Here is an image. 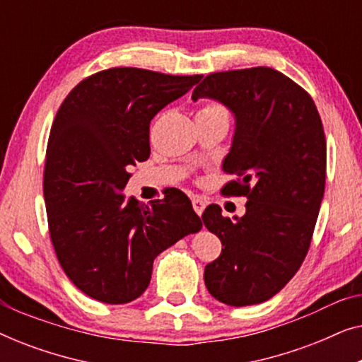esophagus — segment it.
<instances>
[{"label": "esophagus", "instance_id": "obj_1", "mask_svg": "<svg viewBox=\"0 0 362 362\" xmlns=\"http://www.w3.org/2000/svg\"><path fill=\"white\" fill-rule=\"evenodd\" d=\"M192 207H194L196 214L201 216L202 211H204V207H206V202L199 199V197H192Z\"/></svg>", "mask_w": 362, "mask_h": 362}]
</instances>
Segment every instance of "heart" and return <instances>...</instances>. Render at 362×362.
Returning a JSON list of instances; mask_svg holds the SVG:
<instances>
[{"mask_svg": "<svg viewBox=\"0 0 362 362\" xmlns=\"http://www.w3.org/2000/svg\"><path fill=\"white\" fill-rule=\"evenodd\" d=\"M216 110H226V108L219 105V103H206V105L199 110V113H202V112H216Z\"/></svg>", "mask_w": 362, "mask_h": 362, "instance_id": "heart-1", "label": "heart"}]
</instances>
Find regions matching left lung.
Instances as JSON below:
<instances>
[{"instance_id":"8db88e82","label":"left lung","mask_w":362,"mask_h":362,"mask_svg":"<svg viewBox=\"0 0 362 362\" xmlns=\"http://www.w3.org/2000/svg\"><path fill=\"white\" fill-rule=\"evenodd\" d=\"M216 98L235 115L226 173L235 180L226 196H245V214L230 221L206 207L202 222L222 242L206 265L204 281L230 306L270 300L288 284L308 254L325 194L326 138L310 93L270 67L206 76L192 100Z\"/></svg>"}]
</instances>
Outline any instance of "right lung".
<instances>
[{"label":"right lung","mask_w":362,"mask_h":362,"mask_svg":"<svg viewBox=\"0 0 362 362\" xmlns=\"http://www.w3.org/2000/svg\"><path fill=\"white\" fill-rule=\"evenodd\" d=\"M201 77L112 67L78 82L59 107L42 182L49 235L62 270L93 300H136L156 255L202 227L180 189L150 206L120 194L132 166L150 158L151 118Z\"/></svg>","instance_id":"1"}]
</instances>
